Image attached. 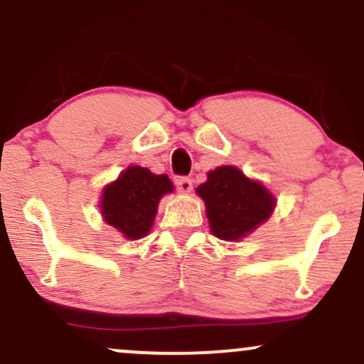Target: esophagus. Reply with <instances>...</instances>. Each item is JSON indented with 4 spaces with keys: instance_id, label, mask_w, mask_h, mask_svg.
<instances>
[{
    "instance_id": "obj_1",
    "label": "esophagus",
    "mask_w": 364,
    "mask_h": 364,
    "mask_svg": "<svg viewBox=\"0 0 364 364\" xmlns=\"http://www.w3.org/2000/svg\"><path fill=\"white\" fill-rule=\"evenodd\" d=\"M175 186H177L178 193L182 194H187L193 191V181H191L189 177H178L177 181H175Z\"/></svg>"
}]
</instances>
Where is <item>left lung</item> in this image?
I'll list each match as a JSON object with an SVG mask.
<instances>
[{
  "instance_id": "1",
  "label": "left lung",
  "mask_w": 364,
  "mask_h": 364,
  "mask_svg": "<svg viewBox=\"0 0 364 364\" xmlns=\"http://www.w3.org/2000/svg\"><path fill=\"white\" fill-rule=\"evenodd\" d=\"M206 204L211 232L222 240H239L270 218L275 198L235 166H218L198 187Z\"/></svg>"
}]
</instances>
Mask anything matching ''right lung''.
<instances>
[{"mask_svg":"<svg viewBox=\"0 0 364 364\" xmlns=\"http://www.w3.org/2000/svg\"><path fill=\"white\" fill-rule=\"evenodd\" d=\"M171 191L173 186L166 175L129 166L115 182L105 187L101 213L106 223L118 228L127 239H141L151 230L161 196Z\"/></svg>","mask_w":364,"mask_h":364,"instance_id":"add662e5","label":"right lung"}]
</instances>
